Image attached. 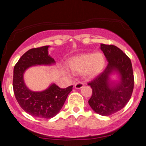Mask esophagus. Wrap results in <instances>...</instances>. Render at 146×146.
Returning a JSON list of instances; mask_svg holds the SVG:
<instances>
[{
	"mask_svg": "<svg viewBox=\"0 0 146 146\" xmlns=\"http://www.w3.org/2000/svg\"><path fill=\"white\" fill-rule=\"evenodd\" d=\"M84 86V83H82V82H78V83H76L75 84V86H74V87L75 88H76V89H80V88H82V87Z\"/></svg>",
	"mask_w": 146,
	"mask_h": 146,
	"instance_id": "1",
	"label": "esophagus"
}]
</instances>
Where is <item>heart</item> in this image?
<instances>
[{"label":"heart","mask_w":146,"mask_h":146,"mask_svg":"<svg viewBox=\"0 0 146 146\" xmlns=\"http://www.w3.org/2000/svg\"><path fill=\"white\" fill-rule=\"evenodd\" d=\"M72 71L82 73L86 78H93L100 74L105 66V58L102 53H82L71 57L68 62ZM68 74V70H64Z\"/></svg>","instance_id":"b5f03b06"}]
</instances>
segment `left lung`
<instances>
[{"instance_id": "1", "label": "left lung", "mask_w": 146, "mask_h": 146, "mask_svg": "<svg viewBox=\"0 0 146 146\" xmlns=\"http://www.w3.org/2000/svg\"><path fill=\"white\" fill-rule=\"evenodd\" d=\"M108 65L95 80L88 84L93 94L88 104L96 113L108 116L121 110L130 100L134 88V76L130 58L114 45L100 44ZM115 75L117 80H113Z\"/></svg>"}]
</instances>
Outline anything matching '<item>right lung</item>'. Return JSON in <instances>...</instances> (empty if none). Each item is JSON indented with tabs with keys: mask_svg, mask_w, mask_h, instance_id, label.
Here are the masks:
<instances>
[{
	"mask_svg": "<svg viewBox=\"0 0 146 146\" xmlns=\"http://www.w3.org/2000/svg\"><path fill=\"white\" fill-rule=\"evenodd\" d=\"M49 46L29 49L20 58L14 68L13 88L18 103L26 113L42 119L53 117L60 111L73 86L60 88L55 83L41 91H33L25 82L24 74L35 66H53L56 61L48 54Z\"/></svg>",
	"mask_w": 146,
	"mask_h": 146,
	"instance_id": "1",
	"label": "right lung"
}]
</instances>
